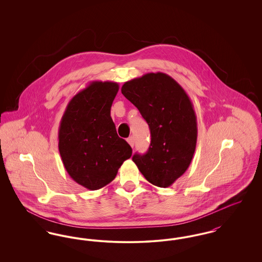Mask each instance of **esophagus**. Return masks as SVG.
I'll return each instance as SVG.
<instances>
[{
  "mask_svg": "<svg viewBox=\"0 0 262 262\" xmlns=\"http://www.w3.org/2000/svg\"><path fill=\"white\" fill-rule=\"evenodd\" d=\"M127 142H128V144H129L132 147H134V145H135V139H134V137H128V138H127Z\"/></svg>",
  "mask_w": 262,
  "mask_h": 262,
  "instance_id": "esophagus-1",
  "label": "esophagus"
}]
</instances>
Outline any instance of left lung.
Returning <instances> with one entry per match:
<instances>
[{
    "label": "left lung",
    "mask_w": 262,
    "mask_h": 262,
    "mask_svg": "<svg viewBox=\"0 0 262 262\" xmlns=\"http://www.w3.org/2000/svg\"><path fill=\"white\" fill-rule=\"evenodd\" d=\"M122 93L149 125L148 151L133 161L152 185L168 187L187 171L198 140V122L187 92L173 77L148 73L128 80Z\"/></svg>",
    "instance_id": "1"
}]
</instances>
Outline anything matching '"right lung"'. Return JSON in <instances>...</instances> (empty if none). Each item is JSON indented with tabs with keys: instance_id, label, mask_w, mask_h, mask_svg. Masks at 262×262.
Masks as SVG:
<instances>
[{
	"instance_id": "right-lung-1",
	"label": "right lung",
	"mask_w": 262,
	"mask_h": 262,
	"mask_svg": "<svg viewBox=\"0 0 262 262\" xmlns=\"http://www.w3.org/2000/svg\"><path fill=\"white\" fill-rule=\"evenodd\" d=\"M118 91L114 81L90 82L69 102L59 126L62 164L75 182L90 190L110 184L133 153L111 118Z\"/></svg>"
}]
</instances>
